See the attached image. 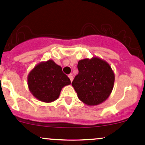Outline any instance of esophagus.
<instances>
[{"instance_id": "obj_1", "label": "esophagus", "mask_w": 145, "mask_h": 145, "mask_svg": "<svg viewBox=\"0 0 145 145\" xmlns=\"http://www.w3.org/2000/svg\"><path fill=\"white\" fill-rule=\"evenodd\" d=\"M68 76H69V79H70V81H71V82H72V81H73V76H72V74H69V75Z\"/></svg>"}]
</instances>
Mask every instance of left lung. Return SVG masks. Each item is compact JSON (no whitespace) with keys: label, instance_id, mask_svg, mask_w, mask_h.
Wrapping results in <instances>:
<instances>
[{"label":"left lung","instance_id":"8db88e82","mask_svg":"<svg viewBox=\"0 0 145 145\" xmlns=\"http://www.w3.org/2000/svg\"><path fill=\"white\" fill-rule=\"evenodd\" d=\"M78 74L72 82L78 99L95 106L105 102L112 93L115 75L109 63L97 57L79 60Z\"/></svg>","mask_w":145,"mask_h":145}]
</instances>
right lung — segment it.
I'll return each mask as SVG.
<instances>
[{
  "mask_svg": "<svg viewBox=\"0 0 145 145\" xmlns=\"http://www.w3.org/2000/svg\"><path fill=\"white\" fill-rule=\"evenodd\" d=\"M27 82L31 93L36 99L46 103L56 100L62 88L71 84L62 67L52 59L35 66L28 74Z\"/></svg>",
  "mask_w": 145,
  "mask_h": 145,
  "instance_id": "1",
  "label": "right lung"
}]
</instances>
